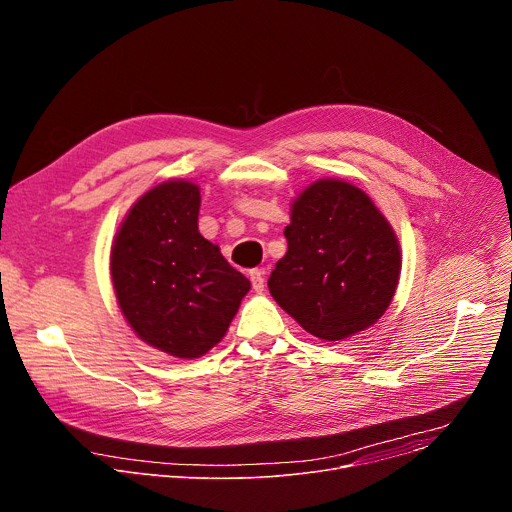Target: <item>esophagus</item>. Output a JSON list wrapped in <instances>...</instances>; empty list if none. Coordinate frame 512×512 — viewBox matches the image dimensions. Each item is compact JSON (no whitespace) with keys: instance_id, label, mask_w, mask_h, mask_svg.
I'll use <instances>...</instances> for the list:
<instances>
[{"instance_id":"1","label":"esophagus","mask_w":512,"mask_h":512,"mask_svg":"<svg viewBox=\"0 0 512 512\" xmlns=\"http://www.w3.org/2000/svg\"><path fill=\"white\" fill-rule=\"evenodd\" d=\"M249 277H251L253 289L255 291H263V287H265V271L263 269H251Z\"/></svg>"}]
</instances>
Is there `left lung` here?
<instances>
[{
	"label": "left lung",
	"instance_id": "obj_1",
	"mask_svg": "<svg viewBox=\"0 0 512 512\" xmlns=\"http://www.w3.org/2000/svg\"><path fill=\"white\" fill-rule=\"evenodd\" d=\"M287 253L269 275L273 300L316 338L336 342L373 326L401 273L399 241L360 188L326 178L291 204Z\"/></svg>",
	"mask_w": 512,
	"mask_h": 512
}]
</instances>
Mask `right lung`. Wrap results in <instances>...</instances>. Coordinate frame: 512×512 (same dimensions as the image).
Wrapping results in <instances>:
<instances>
[{
	"label": "right lung",
	"instance_id": "add662e5",
	"mask_svg": "<svg viewBox=\"0 0 512 512\" xmlns=\"http://www.w3.org/2000/svg\"><path fill=\"white\" fill-rule=\"evenodd\" d=\"M200 188L170 180L127 212L111 249L119 308L150 346L198 358L227 334L249 279L198 233Z\"/></svg>",
	"mask_w": 512,
	"mask_h": 512
}]
</instances>
